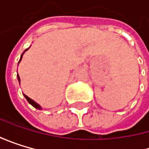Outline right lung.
Here are the masks:
<instances>
[{
  "instance_id": "obj_1",
  "label": "right lung",
  "mask_w": 149,
  "mask_h": 149,
  "mask_svg": "<svg viewBox=\"0 0 149 149\" xmlns=\"http://www.w3.org/2000/svg\"><path fill=\"white\" fill-rule=\"evenodd\" d=\"M26 50H27V49H26V50L24 51V53L26 52ZM24 53H23V54H21V56H20V60H19V62H20V61H21V59H22V56H23ZM18 79H19V81L20 82V79H19V75H18ZM25 95V97H26V99L27 100V102L29 103V104H30L31 105H33V106H34L35 108H36V109H38V110H41V109H42V107L40 106V105H39V104H38L37 103H36V102H35L34 100H32L31 98H29V97H28V96H26V95Z\"/></svg>"
}]
</instances>
